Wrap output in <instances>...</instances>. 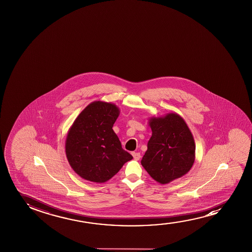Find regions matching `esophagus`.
I'll use <instances>...</instances> for the list:
<instances>
[{
	"label": "esophagus",
	"mask_w": 252,
	"mask_h": 252,
	"mask_svg": "<svg viewBox=\"0 0 252 252\" xmlns=\"http://www.w3.org/2000/svg\"><path fill=\"white\" fill-rule=\"evenodd\" d=\"M131 155L133 156V158L135 160H139L141 158V155H140L139 152H131Z\"/></svg>",
	"instance_id": "34e87169"
}]
</instances>
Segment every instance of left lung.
<instances>
[{
  "label": "left lung",
  "mask_w": 252,
  "mask_h": 252,
  "mask_svg": "<svg viewBox=\"0 0 252 252\" xmlns=\"http://www.w3.org/2000/svg\"><path fill=\"white\" fill-rule=\"evenodd\" d=\"M152 135L141 164L160 184L186 175L195 160V143L185 121L176 113L151 117Z\"/></svg>",
  "instance_id": "8db88e82"
}]
</instances>
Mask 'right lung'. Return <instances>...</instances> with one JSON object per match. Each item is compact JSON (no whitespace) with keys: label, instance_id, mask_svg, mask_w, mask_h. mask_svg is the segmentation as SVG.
Segmentation results:
<instances>
[{"label":"right lung","instance_id":"obj_1","mask_svg":"<svg viewBox=\"0 0 252 252\" xmlns=\"http://www.w3.org/2000/svg\"><path fill=\"white\" fill-rule=\"evenodd\" d=\"M120 115L115 104L96 100L73 122L65 140L69 165L83 179L103 183L116 175L132 156L122 149L113 130Z\"/></svg>","mask_w":252,"mask_h":252}]
</instances>
